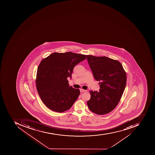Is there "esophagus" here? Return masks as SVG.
<instances>
[{"mask_svg": "<svg viewBox=\"0 0 155 155\" xmlns=\"http://www.w3.org/2000/svg\"><path fill=\"white\" fill-rule=\"evenodd\" d=\"M86 91V90H84V89H80V92H85V91Z\"/></svg>", "mask_w": 155, "mask_h": 155, "instance_id": "1", "label": "esophagus"}]
</instances>
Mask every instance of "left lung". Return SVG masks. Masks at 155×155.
<instances>
[{
    "instance_id": "8db88e82",
    "label": "left lung",
    "mask_w": 155,
    "mask_h": 155,
    "mask_svg": "<svg viewBox=\"0 0 155 155\" xmlns=\"http://www.w3.org/2000/svg\"><path fill=\"white\" fill-rule=\"evenodd\" d=\"M87 59L95 79L100 84L99 91H90L91 96L87 105L98 115L110 113L118 104L125 88V71L120 61L106 56L87 55Z\"/></svg>"
}]
</instances>
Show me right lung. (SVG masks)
Returning a JSON list of instances; mask_svg holds the SVG:
<instances>
[{
    "instance_id": "obj_1",
    "label": "right lung",
    "mask_w": 155,
    "mask_h": 155,
    "mask_svg": "<svg viewBox=\"0 0 155 155\" xmlns=\"http://www.w3.org/2000/svg\"><path fill=\"white\" fill-rule=\"evenodd\" d=\"M86 58L82 54L55 52L41 61L35 83L39 95L47 108L58 112L71 108L80 91L70 86L67 78H71L74 66Z\"/></svg>"
}]
</instances>
